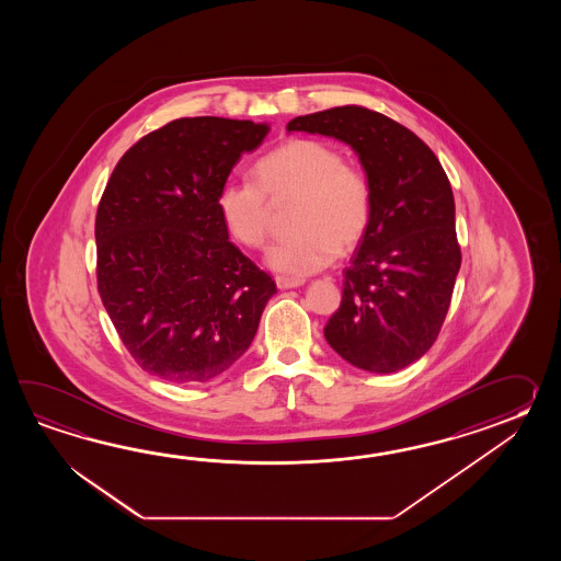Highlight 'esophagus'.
<instances>
[{"label":"esophagus","instance_id":"obj_1","mask_svg":"<svg viewBox=\"0 0 561 561\" xmlns=\"http://www.w3.org/2000/svg\"><path fill=\"white\" fill-rule=\"evenodd\" d=\"M305 285V278H293V276H276V286L280 290L286 288H297V286Z\"/></svg>","mask_w":561,"mask_h":561}]
</instances>
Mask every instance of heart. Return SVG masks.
<instances>
[{"mask_svg":"<svg viewBox=\"0 0 561 561\" xmlns=\"http://www.w3.org/2000/svg\"><path fill=\"white\" fill-rule=\"evenodd\" d=\"M249 180H227L216 210L230 239L247 249H261L268 237L271 208L297 198L293 237L266 252V264L288 276L319 273L334 263L339 251L357 247L373 218V188L367 174L345 164L331 144L295 138L264 154Z\"/></svg>","mask_w":561,"mask_h":561,"instance_id":"1","label":"heart"}]
</instances>
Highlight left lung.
<instances>
[{
	"mask_svg": "<svg viewBox=\"0 0 561 561\" xmlns=\"http://www.w3.org/2000/svg\"><path fill=\"white\" fill-rule=\"evenodd\" d=\"M286 130L351 146L373 188V218L324 339L357 369H405L435 343L461 266L442 162L413 131L367 107L298 116Z\"/></svg>",
	"mask_w": 561,
	"mask_h": 561,
	"instance_id": "left-lung-1",
	"label": "left lung"
}]
</instances>
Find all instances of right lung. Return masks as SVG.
<instances>
[{
    "label": "right lung",
    "mask_w": 561,
    "mask_h": 561,
    "mask_svg": "<svg viewBox=\"0 0 561 561\" xmlns=\"http://www.w3.org/2000/svg\"><path fill=\"white\" fill-rule=\"evenodd\" d=\"M271 126L180 118L119 158L95 216L98 290L158 379L213 381L251 346L275 280L228 240L216 196Z\"/></svg>",
    "instance_id": "obj_1"
}]
</instances>
